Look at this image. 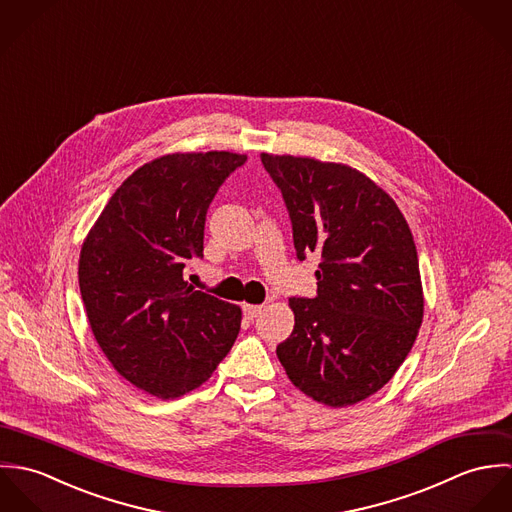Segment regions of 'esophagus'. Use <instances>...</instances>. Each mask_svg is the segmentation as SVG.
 Instances as JSON below:
<instances>
[{"label": "esophagus", "instance_id": "1", "mask_svg": "<svg viewBox=\"0 0 512 512\" xmlns=\"http://www.w3.org/2000/svg\"><path fill=\"white\" fill-rule=\"evenodd\" d=\"M242 309H244V315H246L248 319H254V317H258V315L262 313L264 305H250V303H246Z\"/></svg>", "mask_w": 512, "mask_h": 512}]
</instances>
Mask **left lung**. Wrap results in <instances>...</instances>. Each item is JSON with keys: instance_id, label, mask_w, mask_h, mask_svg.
I'll return each instance as SVG.
<instances>
[{"instance_id": "obj_1", "label": "left lung", "mask_w": 512, "mask_h": 512, "mask_svg": "<svg viewBox=\"0 0 512 512\" xmlns=\"http://www.w3.org/2000/svg\"><path fill=\"white\" fill-rule=\"evenodd\" d=\"M292 219L299 260L315 252L317 295L292 297L295 325L276 355L295 388L331 408L378 392L408 357L424 292L412 230L365 173L262 153Z\"/></svg>"}]
</instances>
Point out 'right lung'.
<instances>
[{
  "instance_id": "1",
  "label": "right lung",
  "mask_w": 512,
  "mask_h": 512,
  "mask_svg": "<svg viewBox=\"0 0 512 512\" xmlns=\"http://www.w3.org/2000/svg\"><path fill=\"white\" fill-rule=\"evenodd\" d=\"M244 161L232 151L161 155L116 189L82 242L78 284L94 339L151 396L199 388L240 331V307L193 290L183 268L203 258L207 209Z\"/></svg>"
}]
</instances>
